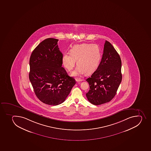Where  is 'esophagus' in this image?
Returning a JSON list of instances; mask_svg holds the SVG:
<instances>
[{
    "label": "esophagus",
    "mask_w": 151,
    "mask_h": 151,
    "mask_svg": "<svg viewBox=\"0 0 151 151\" xmlns=\"http://www.w3.org/2000/svg\"><path fill=\"white\" fill-rule=\"evenodd\" d=\"M76 82H82L83 81V79H81L80 78H77L76 79Z\"/></svg>",
    "instance_id": "obj_1"
}]
</instances>
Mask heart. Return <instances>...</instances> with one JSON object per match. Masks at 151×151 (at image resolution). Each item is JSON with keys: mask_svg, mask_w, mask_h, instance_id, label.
I'll use <instances>...</instances> for the list:
<instances>
[{"mask_svg": "<svg viewBox=\"0 0 151 151\" xmlns=\"http://www.w3.org/2000/svg\"><path fill=\"white\" fill-rule=\"evenodd\" d=\"M102 51L99 45L91 43L75 45L70 50V53H65L62 57L63 66L70 71L76 64L78 65L72 72L73 76L91 73L99 67L102 59Z\"/></svg>", "mask_w": 151, "mask_h": 151, "instance_id": "heart-1", "label": "heart"}]
</instances>
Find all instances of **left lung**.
I'll return each mask as SVG.
<instances>
[{
  "instance_id": "1",
  "label": "left lung",
  "mask_w": 151,
  "mask_h": 151,
  "mask_svg": "<svg viewBox=\"0 0 151 151\" xmlns=\"http://www.w3.org/2000/svg\"><path fill=\"white\" fill-rule=\"evenodd\" d=\"M122 78L120 56L111 44L106 40L99 67L86 80L89 85L86 94L88 101L94 105L111 101L116 94Z\"/></svg>"
}]
</instances>
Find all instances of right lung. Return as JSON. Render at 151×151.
<instances>
[{
	"mask_svg": "<svg viewBox=\"0 0 151 151\" xmlns=\"http://www.w3.org/2000/svg\"><path fill=\"white\" fill-rule=\"evenodd\" d=\"M58 40H43L33 50L29 60V80L35 93L43 103L52 106L63 103L76 83L62 67Z\"/></svg>",
	"mask_w": 151,
	"mask_h": 151,
	"instance_id": "add662e5",
	"label": "right lung"
}]
</instances>
